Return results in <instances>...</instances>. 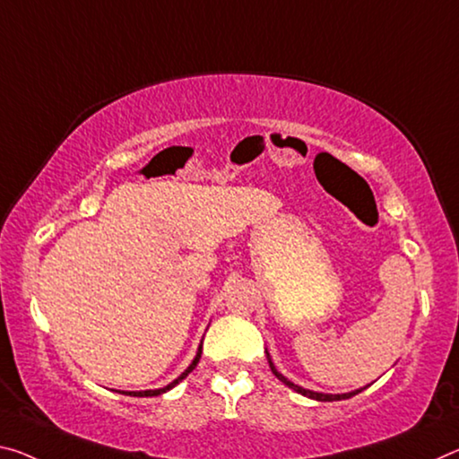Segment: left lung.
<instances>
[{"label": "left lung", "mask_w": 459, "mask_h": 459, "mask_svg": "<svg viewBox=\"0 0 459 459\" xmlns=\"http://www.w3.org/2000/svg\"><path fill=\"white\" fill-rule=\"evenodd\" d=\"M267 353V361H269V368H272V372H273V376L278 377L280 382H283L286 384L288 388H292L294 392H298V394H302V396H307V398H312V400H318V403H333V400H347V398H351V396H355L358 394V392H361V390H366L368 386H363V388H359V390H353V392H345V394H325V392H315V390H307V388H302V386H298V384H294V382H290L286 376L283 374H280L278 372V368H275V363L272 361V355H269V351H265Z\"/></svg>", "instance_id": "1"}]
</instances>
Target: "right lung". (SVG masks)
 <instances>
[{
    "instance_id": "obj_1",
    "label": "right lung",
    "mask_w": 459,
    "mask_h": 459,
    "mask_svg": "<svg viewBox=\"0 0 459 459\" xmlns=\"http://www.w3.org/2000/svg\"><path fill=\"white\" fill-rule=\"evenodd\" d=\"M200 355H202V343H200V347H198V351H195V358L192 359V363L190 366H187L184 372H181L176 380L173 382H169L167 384V386H163V388H157V390H138V392H125V394H128V396H159V394H163V392H167V390H171V388H176L178 384L184 380V377L192 372V369L198 366V361H200Z\"/></svg>"
}]
</instances>
